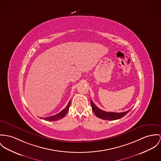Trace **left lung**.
Wrapping results in <instances>:
<instances>
[{
    "label": "left lung",
    "instance_id": "obj_1",
    "mask_svg": "<svg viewBox=\"0 0 161 161\" xmlns=\"http://www.w3.org/2000/svg\"><path fill=\"white\" fill-rule=\"evenodd\" d=\"M91 105L92 107V110L96 116L102 119L105 120H116L118 119H120L124 116L126 114H127L129 111L131 110V109L129 110L128 111L125 112H121V113H115V112H107L103 111L101 109L99 108L92 102V100L91 99Z\"/></svg>",
    "mask_w": 161,
    "mask_h": 161
}]
</instances>
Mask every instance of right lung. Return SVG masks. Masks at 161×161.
<instances>
[{"instance_id": "add662e5", "label": "right lung", "mask_w": 161, "mask_h": 161, "mask_svg": "<svg viewBox=\"0 0 161 161\" xmlns=\"http://www.w3.org/2000/svg\"><path fill=\"white\" fill-rule=\"evenodd\" d=\"M70 103H71V100L69 101V102L68 103L67 107L64 110H62V111H61V112H59V113H58V114H56L55 115L46 117V118H45L44 119L46 120V121H58L59 119H62L66 115V114L67 113V112L69 111Z\"/></svg>"}]
</instances>
